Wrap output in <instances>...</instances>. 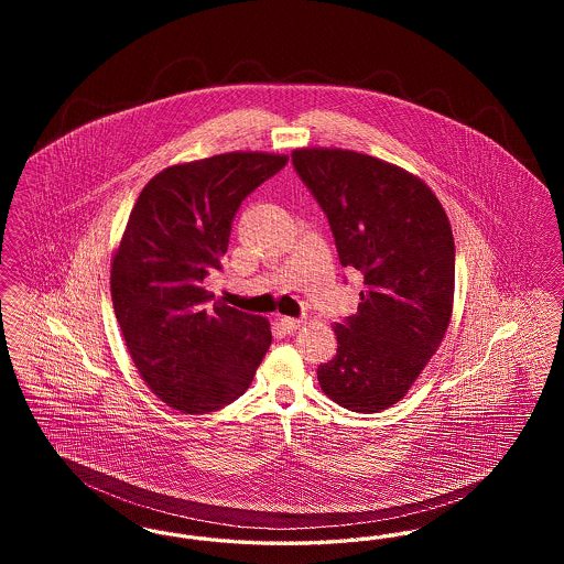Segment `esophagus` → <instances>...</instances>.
Listing matches in <instances>:
<instances>
[{"instance_id":"34e87169","label":"esophagus","mask_w":564,"mask_h":564,"mask_svg":"<svg viewBox=\"0 0 564 564\" xmlns=\"http://www.w3.org/2000/svg\"><path fill=\"white\" fill-rule=\"evenodd\" d=\"M279 323H281V327H283L285 332H295V329H300V327L304 325L302 319H295V317H281Z\"/></svg>"}]
</instances>
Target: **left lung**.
Returning <instances> with one entry per match:
<instances>
[{
    "label": "left lung",
    "mask_w": 564,
    "mask_h": 564,
    "mask_svg": "<svg viewBox=\"0 0 564 564\" xmlns=\"http://www.w3.org/2000/svg\"><path fill=\"white\" fill-rule=\"evenodd\" d=\"M295 171L332 226L343 267L361 270L357 313L336 323L322 391L372 414L403 400L442 345L455 302V239L433 189L402 166L340 148H297Z\"/></svg>",
    "instance_id": "obj_1"
}]
</instances>
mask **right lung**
<instances>
[{
	"mask_svg": "<svg viewBox=\"0 0 564 564\" xmlns=\"http://www.w3.org/2000/svg\"><path fill=\"white\" fill-rule=\"evenodd\" d=\"M288 161L226 152L171 164L134 203L111 258V302L137 372L169 408L207 414L235 402L269 350V319L212 302L203 279L221 270L242 198Z\"/></svg>",
	"mask_w": 564,
	"mask_h": 564,
	"instance_id": "1",
	"label": "right lung"
}]
</instances>
